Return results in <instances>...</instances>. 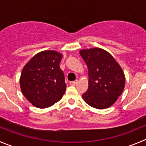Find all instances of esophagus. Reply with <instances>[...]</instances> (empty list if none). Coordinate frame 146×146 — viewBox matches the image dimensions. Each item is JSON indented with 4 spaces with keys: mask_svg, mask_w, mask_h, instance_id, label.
Wrapping results in <instances>:
<instances>
[{
    "mask_svg": "<svg viewBox=\"0 0 146 146\" xmlns=\"http://www.w3.org/2000/svg\"><path fill=\"white\" fill-rule=\"evenodd\" d=\"M77 82H78V81H77V80H75V81L70 82H69V84H70L71 85H75Z\"/></svg>",
    "mask_w": 146,
    "mask_h": 146,
    "instance_id": "obj_1",
    "label": "esophagus"
}]
</instances>
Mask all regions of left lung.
<instances>
[{
	"mask_svg": "<svg viewBox=\"0 0 146 146\" xmlns=\"http://www.w3.org/2000/svg\"><path fill=\"white\" fill-rule=\"evenodd\" d=\"M80 54L88 68L89 86L82 95L86 103L97 109L113 105L123 93L125 74L113 56L100 48L82 49Z\"/></svg>",
	"mask_w": 146,
	"mask_h": 146,
	"instance_id": "obj_1",
	"label": "left lung"
}]
</instances>
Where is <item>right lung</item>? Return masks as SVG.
I'll list each match as a JSON object with an SVG mask.
<instances>
[{
  "label": "right lung",
  "mask_w": 146,
  "mask_h": 146,
  "mask_svg": "<svg viewBox=\"0 0 146 146\" xmlns=\"http://www.w3.org/2000/svg\"><path fill=\"white\" fill-rule=\"evenodd\" d=\"M62 59V54L46 50L33 56L23 67L20 77L21 90L34 106L48 108L63 97L66 84L59 67Z\"/></svg>",
  "instance_id": "right-lung-1"
}]
</instances>
